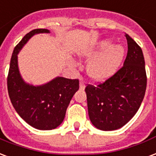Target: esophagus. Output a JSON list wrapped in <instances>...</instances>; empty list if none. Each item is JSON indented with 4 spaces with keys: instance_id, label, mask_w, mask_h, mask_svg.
Masks as SVG:
<instances>
[{
    "instance_id": "obj_1",
    "label": "esophagus",
    "mask_w": 156,
    "mask_h": 156,
    "mask_svg": "<svg viewBox=\"0 0 156 156\" xmlns=\"http://www.w3.org/2000/svg\"><path fill=\"white\" fill-rule=\"evenodd\" d=\"M79 87L81 90H84V88H85V84L83 81H80V83H79Z\"/></svg>"
}]
</instances>
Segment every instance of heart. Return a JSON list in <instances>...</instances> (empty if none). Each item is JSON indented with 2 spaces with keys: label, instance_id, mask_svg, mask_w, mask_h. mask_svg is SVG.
<instances>
[{
  "label": "heart",
  "instance_id": "obj_1",
  "mask_svg": "<svg viewBox=\"0 0 156 156\" xmlns=\"http://www.w3.org/2000/svg\"><path fill=\"white\" fill-rule=\"evenodd\" d=\"M87 65V73L90 78L95 81H105L111 78L121 66L125 50L120 44L111 45V40H104L97 45L84 52L83 57L92 58Z\"/></svg>",
  "mask_w": 156,
  "mask_h": 156
}]
</instances>
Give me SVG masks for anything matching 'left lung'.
I'll return each mask as SVG.
<instances>
[{"mask_svg": "<svg viewBox=\"0 0 156 156\" xmlns=\"http://www.w3.org/2000/svg\"><path fill=\"white\" fill-rule=\"evenodd\" d=\"M128 51L123 67L104 83L87 85V110L93 125L101 131H114L135 116L145 97L147 83L142 50L126 34Z\"/></svg>", "mask_w": 156, "mask_h": 156, "instance_id": "obj_1", "label": "left lung"}]
</instances>
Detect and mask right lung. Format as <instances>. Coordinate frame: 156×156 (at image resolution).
Instances as JSON below:
<instances>
[{
  "instance_id": "1",
  "label": "right lung",
  "mask_w": 156,
  "mask_h": 156,
  "mask_svg": "<svg viewBox=\"0 0 156 156\" xmlns=\"http://www.w3.org/2000/svg\"><path fill=\"white\" fill-rule=\"evenodd\" d=\"M49 33L35 29L24 36L14 49L7 77V88L15 110L25 122L38 130H53L63 122L67 107L79 88L78 79L57 77L40 86L26 83L20 73L18 54L31 37Z\"/></svg>"
}]
</instances>
